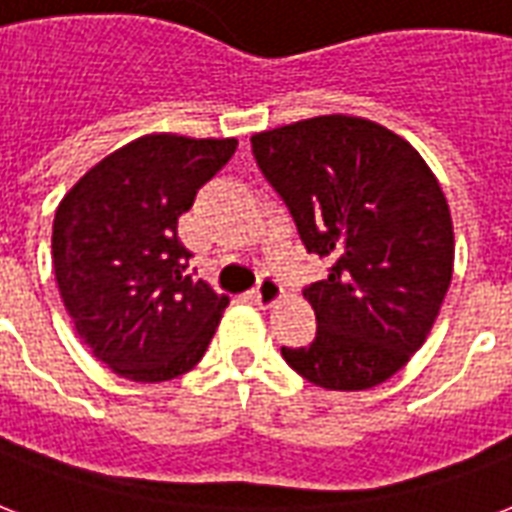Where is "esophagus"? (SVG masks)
<instances>
[{"label": "esophagus", "instance_id": "esophagus-1", "mask_svg": "<svg viewBox=\"0 0 512 512\" xmlns=\"http://www.w3.org/2000/svg\"><path fill=\"white\" fill-rule=\"evenodd\" d=\"M282 295H284L282 284L276 282V279H271V276H263V279H260V284H257L255 290H252V298H255L257 303L265 308L273 306V303L282 298Z\"/></svg>", "mask_w": 512, "mask_h": 512}]
</instances>
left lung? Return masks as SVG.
Masks as SVG:
<instances>
[{"instance_id": "left-lung-1", "label": "left lung", "mask_w": 512, "mask_h": 512, "mask_svg": "<svg viewBox=\"0 0 512 512\" xmlns=\"http://www.w3.org/2000/svg\"><path fill=\"white\" fill-rule=\"evenodd\" d=\"M252 152L300 241L330 263L303 290L317 338L282 346V357L333 392L384 384L427 341L451 284L454 225L440 182L403 136L365 117L260 131Z\"/></svg>"}]
</instances>
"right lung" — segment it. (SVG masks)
Here are the masks:
<instances>
[{
	"mask_svg": "<svg viewBox=\"0 0 512 512\" xmlns=\"http://www.w3.org/2000/svg\"><path fill=\"white\" fill-rule=\"evenodd\" d=\"M236 139L147 134L88 169L53 220L58 292L83 343L142 384L193 370L228 298L185 273L179 214L236 152Z\"/></svg>",
	"mask_w": 512,
	"mask_h": 512,
	"instance_id": "obj_1",
	"label": "right lung"
}]
</instances>
